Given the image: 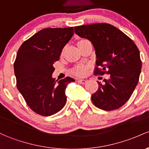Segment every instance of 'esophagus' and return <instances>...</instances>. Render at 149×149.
<instances>
[{
  "label": "esophagus",
  "mask_w": 149,
  "mask_h": 149,
  "mask_svg": "<svg viewBox=\"0 0 149 149\" xmlns=\"http://www.w3.org/2000/svg\"><path fill=\"white\" fill-rule=\"evenodd\" d=\"M77 81L78 83H79V84H84L87 82V80H86V79H78Z\"/></svg>",
  "instance_id": "1"
}]
</instances>
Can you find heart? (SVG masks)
I'll list each match as a JSON object with an SVG mask.
<instances>
[{
  "mask_svg": "<svg viewBox=\"0 0 149 149\" xmlns=\"http://www.w3.org/2000/svg\"><path fill=\"white\" fill-rule=\"evenodd\" d=\"M85 41H87V40H79L78 42H85ZM87 70L85 67L84 66H77L74 68V72L78 76H84V74L87 73Z\"/></svg>",
  "mask_w": 149,
  "mask_h": 149,
  "instance_id": "heart-1",
  "label": "heart"
}]
</instances>
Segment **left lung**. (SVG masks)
I'll use <instances>...</instances> for the list:
<instances>
[{
	"label": "left lung",
	"mask_w": 149,
	"mask_h": 149,
	"mask_svg": "<svg viewBox=\"0 0 149 149\" xmlns=\"http://www.w3.org/2000/svg\"><path fill=\"white\" fill-rule=\"evenodd\" d=\"M74 31L93 45L97 57L94 74H110L102 84L97 81L98 90L92 95L94 106L105 111L120 108L129 100L139 82L141 60L138 47L123 32L108 23L74 27Z\"/></svg>",
	"instance_id": "1"
}]
</instances>
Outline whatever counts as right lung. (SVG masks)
I'll return each instance as SVG.
<instances>
[{
	"label": "right lung",
	"instance_id": "1",
	"mask_svg": "<svg viewBox=\"0 0 149 149\" xmlns=\"http://www.w3.org/2000/svg\"><path fill=\"white\" fill-rule=\"evenodd\" d=\"M74 34V28L40 30L19 48L14 62L16 85L28 107L45 116L57 113L67 102L65 89L74 81L70 77L57 81L52 78L53 64Z\"/></svg>",
	"mask_w": 149,
	"mask_h": 149
}]
</instances>
